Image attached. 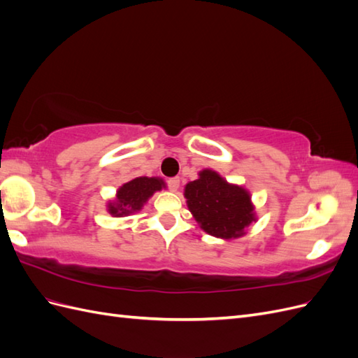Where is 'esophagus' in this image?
Segmentation results:
<instances>
[{"instance_id": "obj_1", "label": "esophagus", "mask_w": 358, "mask_h": 358, "mask_svg": "<svg viewBox=\"0 0 358 358\" xmlns=\"http://www.w3.org/2000/svg\"><path fill=\"white\" fill-rule=\"evenodd\" d=\"M167 183H169V188L173 192H176L179 189V185H180V179L179 178H171V179L167 180Z\"/></svg>"}]
</instances>
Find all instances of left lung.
Instances as JSON below:
<instances>
[{"instance_id": "1", "label": "left lung", "mask_w": 358, "mask_h": 358, "mask_svg": "<svg viewBox=\"0 0 358 358\" xmlns=\"http://www.w3.org/2000/svg\"><path fill=\"white\" fill-rule=\"evenodd\" d=\"M183 196L200 229L218 239L242 237L248 227L257 221L251 192L227 182L212 169L200 170L199 179L185 185Z\"/></svg>"}]
</instances>
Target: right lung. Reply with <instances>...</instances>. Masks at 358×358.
<instances>
[{
    "label": "right lung",
    "mask_w": 358,
    "mask_h": 358,
    "mask_svg": "<svg viewBox=\"0 0 358 358\" xmlns=\"http://www.w3.org/2000/svg\"><path fill=\"white\" fill-rule=\"evenodd\" d=\"M164 188H167V185L161 178H134L117 188L116 196L107 201L106 209L115 218L133 215L142 210L143 206L157 191Z\"/></svg>",
    "instance_id": "1"
}]
</instances>
